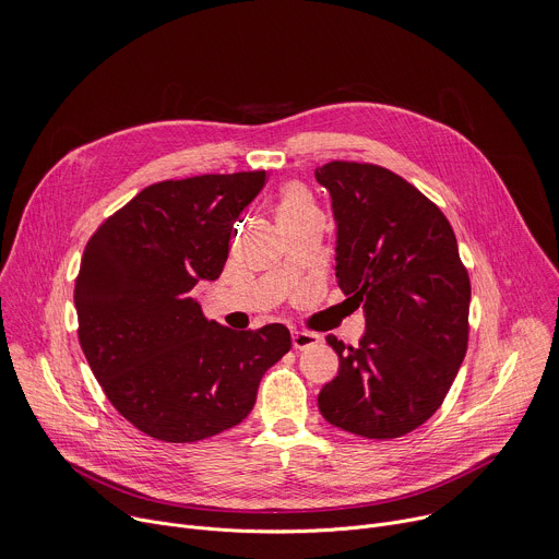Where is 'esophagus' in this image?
<instances>
[{"mask_svg": "<svg viewBox=\"0 0 559 559\" xmlns=\"http://www.w3.org/2000/svg\"><path fill=\"white\" fill-rule=\"evenodd\" d=\"M319 341H321V336L314 334V332H302V330H294L292 332V345L296 349H308V347L317 345Z\"/></svg>", "mask_w": 559, "mask_h": 559, "instance_id": "esophagus-1", "label": "esophagus"}]
</instances>
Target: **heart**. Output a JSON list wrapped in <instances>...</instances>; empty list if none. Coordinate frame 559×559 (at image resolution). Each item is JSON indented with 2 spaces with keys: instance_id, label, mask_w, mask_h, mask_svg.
I'll return each mask as SVG.
<instances>
[{
  "instance_id": "b5f03b06",
  "label": "heart",
  "mask_w": 559,
  "mask_h": 559,
  "mask_svg": "<svg viewBox=\"0 0 559 559\" xmlns=\"http://www.w3.org/2000/svg\"><path fill=\"white\" fill-rule=\"evenodd\" d=\"M312 212H319V210L306 187L287 185L283 189V193L278 198V221H294L300 216H308Z\"/></svg>"
}]
</instances>
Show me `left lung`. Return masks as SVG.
<instances>
[{"label": "left lung", "mask_w": 559, "mask_h": 559, "mask_svg": "<svg viewBox=\"0 0 559 559\" xmlns=\"http://www.w3.org/2000/svg\"><path fill=\"white\" fill-rule=\"evenodd\" d=\"M336 223V281L366 312L359 345L325 341L338 374L319 392L328 424L394 439L443 403L468 347L471 278L441 210L401 176L334 160L314 171Z\"/></svg>", "instance_id": "1"}]
</instances>
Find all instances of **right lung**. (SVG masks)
Returning <instances> with one entry per match:
<instances>
[{"instance_id":"1","label":"right lung","mask_w":559,"mask_h":559,"mask_svg":"<svg viewBox=\"0 0 559 559\" xmlns=\"http://www.w3.org/2000/svg\"><path fill=\"white\" fill-rule=\"evenodd\" d=\"M265 171L207 174L142 189L84 247L78 336L114 408L144 435L191 443L238 426L267 368L289 352L281 323L234 332L193 289L216 281L234 223Z\"/></svg>"}]
</instances>
